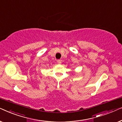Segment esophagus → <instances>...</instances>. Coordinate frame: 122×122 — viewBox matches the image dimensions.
Wrapping results in <instances>:
<instances>
[{
    "label": "esophagus",
    "instance_id": "34e87169",
    "mask_svg": "<svg viewBox=\"0 0 122 122\" xmlns=\"http://www.w3.org/2000/svg\"><path fill=\"white\" fill-rule=\"evenodd\" d=\"M57 63H58V64H61V60H60V59L57 60Z\"/></svg>",
    "mask_w": 122,
    "mask_h": 122
}]
</instances>
